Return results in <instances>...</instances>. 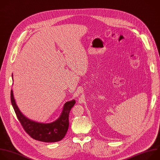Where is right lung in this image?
I'll use <instances>...</instances> for the list:
<instances>
[{"instance_id":"right-lung-1","label":"right lung","mask_w":160,"mask_h":160,"mask_svg":"<svg viewBox=\"0 0 160 160\" xmlns=\"http://www.w3.org/2000/svg\"><path fill=\"white\" fill-rule=\"evenodd\" d=\"M12 77L13 81V74ZM11 100L23 129L32 138L45 142H55L61 141L65 137L69 128V112L76 103L74 100L66 102L63 107L60 117L55 121L47 123L38 122L25 117L16 105L12 89L11 91Z\"/></svg>"}]
</instances>
